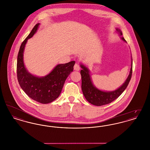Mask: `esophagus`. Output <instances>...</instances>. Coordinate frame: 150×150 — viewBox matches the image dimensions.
<instances>
[{
	"label": "esophagus",
	"mask_w": 150,
	"mask_h": 150,
	"mask_svg": "<svg viewBox=\"0 0 150 150\" xmlns=\"http://www.w3.org/2000/svg\"><path fill=\"white\" fill-rule=\"evenodd\" d=\"M74 70H76V71H79L80 70V66L79 64H75L74 66Z\"/></svg>",
	"instance_id": "34e87169"
}]
</instances>
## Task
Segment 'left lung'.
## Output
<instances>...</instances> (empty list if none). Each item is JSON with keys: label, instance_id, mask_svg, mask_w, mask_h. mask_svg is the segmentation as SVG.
Segmentation results:
<instances>
[{"label": "left lung", "instance_id": "1", "mask_svg": "<svg viewBox=\"0 0 150 150\" xmlns=\"http://www.w3.org/2000/svg\"><path fill=\"white\" fill-rule=\"evenodd\" d=\"M116 30L119 32L120 35H122V33L120 30L117 29ZM122 39L124 42H126L124 38H122ZM132 61L130 73L125 83L116 91L110 92L100 91L93 86L88 69L85 66L81 64L80 66L82 68V70L80 71L81 76V89L86 100L93 105L100 106L110 103L117 98L128 86L132 75Z\"/></svg>", "mask_w": 150, "mask_h": 150}]
</instances>
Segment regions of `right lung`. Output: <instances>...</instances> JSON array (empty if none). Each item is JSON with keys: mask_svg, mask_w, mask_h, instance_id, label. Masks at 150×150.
<instances>
[{"mask_svg": "<svg viewBox=\"0 0 150 150\" xmlns=\"http://www.w3.org/2000/svg\"><path fill=\"white\" fill-rule=\"evenodd\" d=\"M39 23L36 24L29 35L22 43L17 62V76L22 90L31 99L43 104L49 103L57 99L62 91L67 76L72 72L75 62L57 65L47 76L38 78L26 70L23 64V53L25 44L37 31Z\"/></svg>", "mask_w": 150, "mask_h": 150, "instance_id": "right-lung-1", "label": "right lung"}]
</instances>
